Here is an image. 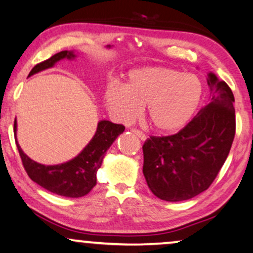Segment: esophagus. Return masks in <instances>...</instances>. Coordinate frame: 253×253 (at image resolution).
Here are the masks:
<instances>
[{
	"mask_svg": "<svg viewBox=\"0 0 253 253\" xmlns=\"http://www.w3.org/2000/svg\"><path fill=\"white\" fill-rule=\"evenodd\" d=\"M132 132L135 134V135L137 136V137H140V139L142 140V141H145V140L147 139V136H146V134H143L142 132H140V130H137V129H132Z\"/></svg>",
	"mask_w": 253,
	"mask_h": 253,
	"instance_id": "esophagus-1",
	"label": "esophagus"
}]
</instances>
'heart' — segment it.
<instances>
[{
    "label": "heart",
    "mask_w": 253,
    "mask_h": 253,
    "mask_svg": "<svg viewBox=\"0 0 253 253\" xmlns=\"http://www.w3.org/2000/svg\"><path fill=\"white\" fill-rule=\"evenodd\" d=\"M203 85L197 76L165 66H146L129 72L124 86L108 85L104 101L120 123H130L146 106L156 130L172 133L188 124L200 106Z\"/></svg>",
    "instance_id": "heart-1"
}]
</instances>
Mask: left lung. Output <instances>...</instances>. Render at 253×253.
Masks as SVG:
<instances>
[{
	"label": "left lung",
	"mask_w": 253,
	"mask_h": 253,
	"mask_svg": "<svg viewBox=\"0 0 253 253\" xmlns=\"http://www.w3.org/2000/svg\"><path fill=\"white\" fill-rule=\"evenodd\" d=\"M209 104L180 132L150 136L142 146L143 175L156 197L190 200L210 187L224 165L236 132L231 88L208 73Z\"/></svg>",
	"instance_id": "left-lung-1"
}]
</instances>
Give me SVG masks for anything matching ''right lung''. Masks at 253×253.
Wrapping results in <instances>:
<instances>
[{"label":"right lung","instance_id":"add662e5","mask_svg":"<svg viewBox=\"0 0 253 253\" xmlns=\"http://www.w3.org/2000/svg\"><path fill=\"white\" fill-rule=\"evenodd\" d=\"M110 49L111 45H107ZM75 51H60L49 59L44 60L34 66L28 77L44 70L53 68L57 62L62 59H75ZM125 126L113 124L108 120H100L97 130L85 148L76 158L60 165L45 166L31 160L22 150L17 142V121L15 119L14 133L17 149L20 152L22 162L29 177L44 189L64 197L78 198L87 195L92 188L97 184V171L101 167L103 160L107 149L112 146L114 140L124 133Z\"/></svg>","mask_w":253,"mask_h":253}]
</instances>
